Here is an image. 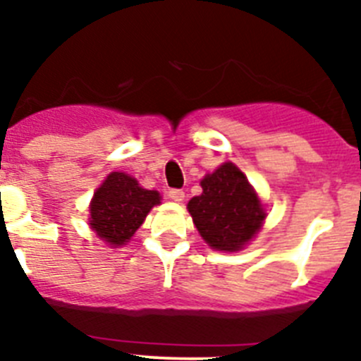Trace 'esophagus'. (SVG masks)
Masks as SVG:
<instances>
[{
    "label": "esophagus",
    "mask_w": 361,
    "mask_h": 361,
    "mask_svg": "<svg viewBox=\"0 0 361 361\" xmlns=\"http://www.w3.org/2000/svg\"><path fill=\"white\" fill-rule=\"evenodd\" d=\"M168 197H170L171 200H175V202H183V200H184V191L183 190H177V188H171V190L168 191Z\"/></svg>",
    "instance_id": "34e87169"
}]
</instances>
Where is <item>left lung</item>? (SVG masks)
I'll use <instances>...</instances> for the list:
<instances>
[{
    "label": "left lung",
    "instance_id": "obj_1",
    "mask_svg": "<svg viewBox=\"0 0 361 361\" xmlns=\"http://www.w3.org/2000/svg\"><path fill=\"white\" fill-rule=\"evenodd\" d=\"M202 195L188 202L193 224L219 251H238L257 235L266 213L237 166L226 162L202 178Z\"/></svg>",
    "mask_w": 361,
    "mask_h": 361
}]
</instances>
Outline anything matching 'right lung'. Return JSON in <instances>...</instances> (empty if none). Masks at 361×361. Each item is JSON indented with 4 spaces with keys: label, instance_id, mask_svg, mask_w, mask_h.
Instances as JSON below:
<instances>
[{
    "label": "right lung",
    "instance_id": "add662e5",
    "mask_svg": "<svg viewBox=\"0 0 361 361\" xmlns=\"http://www.w3.org/2000/svg\"><path fill=\"white\" fill-rule=\"evenodd\" d=\"M161 202L157 191L145 190L135 178L114 171L95 191L90 206V226L103 240L123 245L141 228L146 215Z\"/></svg>",
    "mask_w": 361,
    "mask_h": 361
}]
</instances>
